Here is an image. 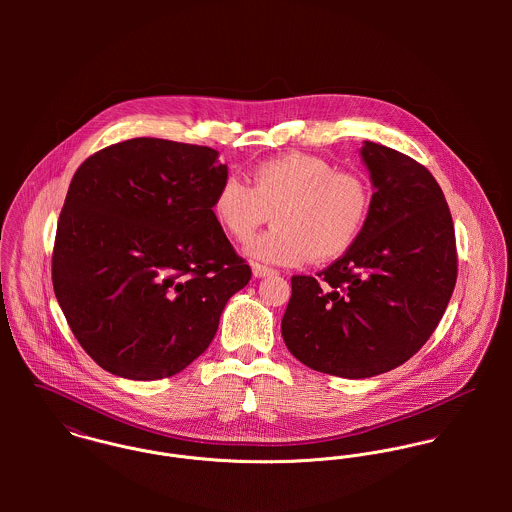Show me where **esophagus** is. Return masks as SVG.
<instances>
[{
	"instance_id": "esophagus-1",
	"label": "esophagus",
	"mask_w": 512,
	"mask_h": 512,
	"mask_svg": "<svg viewBox=\"0 0 512 512\" xmlns=\"http://www.w3.org/2000/svg\"><path fill=\"white\" fill-rule=\"evenodd\" d=\"M252 274H254V278H264V276L274 274V270L268 266H262V264H252Z\"/></svg>"
}]
</instances>
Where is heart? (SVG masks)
<instances>
[{
  "instance_id": "heart-1",
  "label": "heart",
  "mask_w": 512,
  "mask_h": 512,
  "mask_svg": "<svg viewBox=\"0 0 512 512\" xmlns=\"http://www.w3.org/2000/svg\"><path fill=\"white\" fill-rule=\"evenodd\" d=\"M370 187L361 173L337 171L311 153H286L252 167L248 185L228 177L213 197V217L238 242L272 214L277 226L246 244L254 260L297 266L345 254L370 213Z\"/></svg>"
}]
</instances>
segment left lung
I'll list each match as a JSON object with an SVG mask.
<instances>
[{
	"instance_id": "8db88e82",
	"label": "left lung",
	"mask_w": 512,
	"mask_h": 512,
	"mask_svg": "<svg viewBox=\"0 0 512 512\" xmlns=\"http://www.w3.org/2000/svg\"><path fill=\"white\" fill-rule=\"evenodd\" d=\"M374 185L355 244L315 276H293L282 337L303 365L368 378L414 357L436 331L457 280L455 230L434 175L374 142Z\"/></svg>"
}]
</instances>
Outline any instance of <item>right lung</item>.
Returning <instances> with one entry per match:
<instances>
[{"label":"right lung","instance_id":"1","mask_svg":"<svg viewBox=\"0 0 512 512\" xmlns=\"http://www.w3.org/2000/svg\"><path fill=\"white\" fill-rule=\"evenodd\" d=\"M226 177L213 147L157 138L104 147L76 169L53 288L96 365L157 380L207 351L226 301L252 278L213 217Z\"/></svg>","mask_w":512,"mask_h":512}]
</instances>
